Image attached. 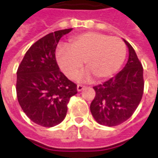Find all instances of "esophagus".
<instances>
[{
    "label": "esophagus",
    "mask_w": 158,
    "mask_h": 158,
    "mask_svg": "<svg viewBox=\"0 0 158 158\" xmlns=\"http://www.w3.org/2000/svg\"><path fill=\"white\" fill-rule=\"evenodd\" d=\"M84 88H85V86L82 85H78V86H77V90L78 91H81Z\"/></svg>",
    "instance_id": "1"
}]
</instances>
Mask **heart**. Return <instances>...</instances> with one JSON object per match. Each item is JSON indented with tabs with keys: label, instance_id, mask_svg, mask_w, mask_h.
I'll return each mask as SVG.
<instances>
[{
	"label": "heart",
	"instance_id": "1",
	"mask_svg": "<svg viewBox=\"0 0 158 158\" xmlns=\"http://www.w3.org/2000/svg\"><path fill=\"white\" fill-rule=\"evenodd\" d=\"M127 49L118 37L98 32H87L69 39V47L60 45L56 58L63 73L70 79L79 76L85 62L88 69L82 79L89 80L94 75L104 79L114 74L124 62Z\"/></svg>",
	"mask_w": 158,
	"mask_h": 158
}]
</instances>
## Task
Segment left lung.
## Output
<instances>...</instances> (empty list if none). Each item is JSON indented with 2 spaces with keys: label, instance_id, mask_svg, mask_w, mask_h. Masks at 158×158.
<instances>
[{
  "label": "left lung",
  "instance_id": "1",
  "mask_svg": "<svg viewBox=\"0 0 158 158\" xmlns=\"http://www.w3.org/2000/svg\"><path fill=\"white\" fill-rule=\"evenodd\" d=\"M129 48V59L124 68L102 85L93 87L96 96L90 112L102 125L117 126L129 119L139 106L144 91L143 68L135 50Z\"/></svg>",
  "mask_w": 158,
  "mask_h": 158
}]
</instances>
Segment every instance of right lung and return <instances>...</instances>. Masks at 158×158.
<instances>
[{
    "label": "right lung",
    "mask_w": 158,
    "mask_h": 158,
    "mask_svg": "<svg viewBox=\"0 0 158 158\" xmlns=\"http://www.w3.org/2000/svg\"><path fill=\"white\" fill-rule=\"evenodd\" d=\"M72 29L50 33L33 44L17 71L19 105L30 120L43 127L62 123L70 97L77 94L76 84L59 70L55 56L60 39Z\"/></svg>",
    "instance_id": "1"
}]
</instances>
